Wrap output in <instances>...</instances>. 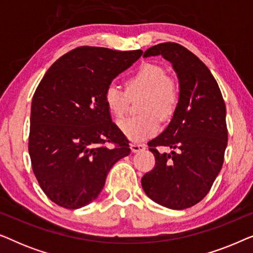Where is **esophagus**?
I'll use <instances>...</instances> for the list:
<instances>
[{"label": "esophagus", "mask_w": 253, "mask_h": 253, "mask_svg": "<svg viewBox=\"0 0 253 253\" xmlns=\"http://www.w3.org/2000/svg\"><path fill=\"white\" fill-rule=\"evenodd\" d=\"M130 148L132 151V153H137V152L144 151L146 146L144 144H130Z\"/></svg>", "instance_id": "1"}]
</instances>
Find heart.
<instances>
[{"mask_svg": "<svg viewBox=\"0 0 253 253\" xmlns=\"http://www.w3.org/2000/svg\"><path fill=\"white\" fill-rule=\"evenodd\" d=\"M144 93L138 116L127 117L119 122V127L130 140L139 141L154 136L161 120L174 115L179 101V89L176 82L158 64H143L126 81V92L116 84H109L105 91V103L109 113L121 119L127 110L129 96Z\"/></svg>", "mask_w": 253, "mask_h": 253, "instance_id": "1", "label": "heart"}]
</instances>
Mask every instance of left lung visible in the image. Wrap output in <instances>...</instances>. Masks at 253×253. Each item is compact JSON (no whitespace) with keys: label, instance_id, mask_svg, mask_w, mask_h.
Masks as SVG:
<instances>
[{"label":"left lung","instance_id":"1","mask_svg":"<svg viewBox=\"0 0 253 253\" xmlns=\"http://www.w3.org/2000/svg\"><path fill=\"white\" fill-rule=\"evenodd\" d=\"M161 55L178 78L179 101L162 133L148 141L155 167L141 178V186L159 205L189 209L212 188L222 168L228 131L226 105L209 68L191 51L175 42L153 46L144 57ZM157 147L171 148L169 154Z\"/></svg>","mask_w":253,"mask_h":253}]
</instances>
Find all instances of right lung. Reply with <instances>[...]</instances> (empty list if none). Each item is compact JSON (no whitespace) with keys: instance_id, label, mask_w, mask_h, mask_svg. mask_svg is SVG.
<instances>
[{"instance_id":"1","label":"right lung","mask_w":253,"mask_h":253,"mask_svg":"<svg viewBox=\"0 0 253 253\" xmlns=\"http://www.w3.org/2000/svg\"><path fill=\"white\" fill-rule=\"evenodd\" d=\"M141 54L78 47L58 58L38 85L29 153L41 189L58 206L77 210L92 203L113 166L130 154L129 141L112 122L103 95Z\"/></svg>"}]
</instances>
